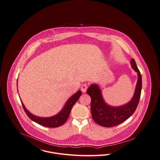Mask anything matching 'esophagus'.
<instances>
[{
    "label": "esophagus",
    "mask_w": 160,
    "mask_h": 160,
    "mask_svg": "<svg viewBox=\"0 0 160 160\" xmlns=\"http://www.w3.org/2000/svg\"><path fill=\"white\" fill-rule=\"evenodd\" d=\"M88 89V85L86 84H83L82 85V87H81V90L83 92H86V90Z\"/></svg>",
    "instance_id": "esophagus-1"
}]
</instances>
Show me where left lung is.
<instances>
[{
	"label": "left lung",
	"instance_id": "8db88e82",
	"mask_svg": "<svg viewBox=\"0 0 160 160\" xmlns=\"http://www.w3.org/2000/svg\"><path fill=\"white\" fill-rule=\"evenodd\" d=\"M130 63L131 67L137 72L138 79L134 96L127 104L119 107L109 106L104 101L101 91L96 84H92L86 91L91 98L92 117L101 126L112 127L118 125L126 121L136 111L142 91V76L134 59H131Z\"/></svg>",
	"mask_w": 160,
	"mask_h": 160
}]
</instances>
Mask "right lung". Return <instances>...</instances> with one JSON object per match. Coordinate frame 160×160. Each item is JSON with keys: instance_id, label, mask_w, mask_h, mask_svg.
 Wrapping results in <instances>:
<instances>
[{"instance_id": "right-lung-1", "label": "right lung", "mask_w": 160, "mask_h": 160, "mask_svg": "<svg viewBox=\"0 0 160 160\" xmlns=\"http://www.w3.org/2000/svg\"><path fill=\"white\" fill-rule=\"evenodd\" d=\"M81 95H82V91L79 90L69 98L68 100L67 101L66 104L63 107V108L62 109V110L59 113L56 114L53 116L48 117V118L39 117L32 114L26 108L22 100L21 99L20 100H21L22 104L25 113L31 120L46 127L56 128L62 125L67 121L72 107Z\"/></svg>"}]
</instances>
